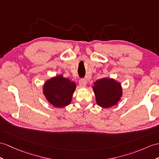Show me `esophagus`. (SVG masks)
<instances>
[{
    "label": "esophagus",
    "mask_w": 159,
    "mask_h": 159,
    "mask_svg": "<svg viewBox=\"0 0 159 159\" xmlns=\"http://www.w3.org/2000/svg\"><path fill=\"white\" fill-rule=\"evenodd\" d=\"M79 84H80L81 87H82V88L86 87V84H87V80H86V79H85V78L81 79V80L79 81Z\"/></svg>",
    "instance_id": "34e87169"
}]
</instances>
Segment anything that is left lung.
<instances>
[{
	"mask_svg": "<svg viewBox=\"0 0 159 159\" xmlns=\"http://www.w3.org/2000/svg\"><path fill=\"white\" fill-rule=\"evenodd\" d=\"M93 90L100 107L109 108L115 105L122 96L121 84L113 79L102 78L94 82Z\"/></svg>",
	"mask_w": 159,
	"mask_h": 159,
	"instance_id": "left-lung-1",
	"label": "left lung"
}]
</instances>
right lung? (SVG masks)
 Here are the masks:
<instances>
[{
    "label": "right lung",
    "mask_w": 159,
    "mask_h": 159,
    "mask_svg": "<svg viewBox=\"0 0 159 159\" xmlns=\"http://www.w3.org/2000/svg\"><path fill=\"white\" fill-rule=\"evenodd\" d=\"M76 85L62 75L47 81L44 86V94L48 101L54 107L61 108L71 103Z\"/></svg>",
    "instance_id": "1"
}]
</instances>
